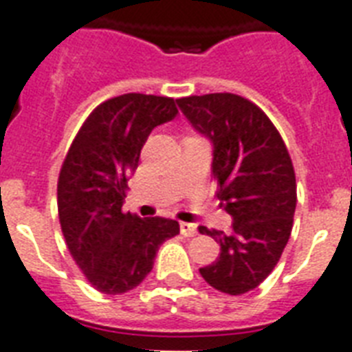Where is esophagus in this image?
<instances>
[{"instance_id": "obj_1", "label": "esophagus", "mask_w": 352, "mask_h": 352, "mask_svg": "<svg viewBox=\"0 0 352 352\" xmlns=\"http://www.w3.org/2000/svg\"><path fill=\"white\" fill-rule=\"evenodd\" d=\"M181 234L184 237H193V235H197V225H193V223H181Z\"/></svg>"}]
</instances>
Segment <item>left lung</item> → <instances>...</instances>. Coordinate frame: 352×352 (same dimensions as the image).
I'll return each instance as SVG.
<instances>
[{
	"label": "left lung",
	"instance_id": "8db88e82",
	"mask_svg": "<svg viewBox=\"0 0 352 352\" xmlns=\"http://www.w3.org/2000/svg\"><path fill=\"white\" fill-rule=\"evenodd\" d=\"M184 117L214 144L217 199L232 215V232H199L219 241L221 254L199 268L204 281L230 296L263 283L292 232L296 175L283 138L265 113L234 93L177 100Z\"/></svg>",
	"mask_w": 352,
	"mask_h": 352
}]
</instances>
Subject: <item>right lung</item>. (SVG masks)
I'll return each mask as SVG.
<instances>
[{"mask_svg":"<svg viewBox=\"0 0 352 352\" xmlns=\"http://www.w3.org/2000/svg\"><path fill=\"white\" fill-rule=\"evenodd\" d=\"M168 96L127 93L102 102L76 133L60 177L58 217L74 263L104 294L135 289L153 268L159 246L179 223L122 210L127 179L137 170L153 127L177 115Z\"/></svg>","mask_w":352,"mask_h":352,"instance_id":"add662e5","label":"right lung"}]
</instances>
